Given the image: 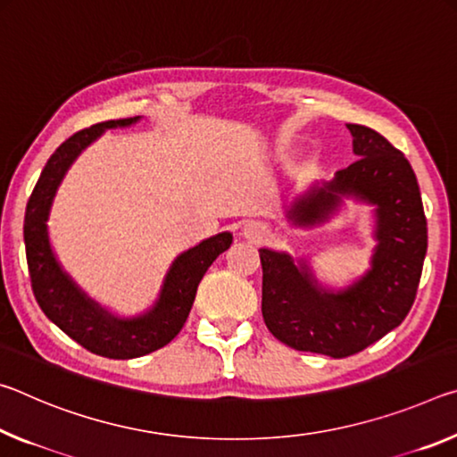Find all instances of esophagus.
<instances>
[{
	"label": "esophagus",
	"mask_w": 457,
	"mask_h": 457,
	"mask_svg": "<svg viewBox=\"0 0 457 457\" xmlns=\"http://www.w3.org/2000/svg\"><path fill=\"white\" fill-rule=\"evenodd\" d=\"M243 233H245V237H261V233H263V227H259L257 222H249V224H245V228H243Z\"/></svg>",
	"instance_id": "1"
}]
</instances>
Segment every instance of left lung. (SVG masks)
<instances>
[{"mask_svg":"<svg viewBox=\"0 0 457 457\" xmlns=\"http://www.w3.org/2000/svg\"><path fill=\"white\" fill-rule=\"evenodd\" d=\"M346 127L358 160L295 198L287 220L299 228L320 227L340 212L344 198L372 206L377 245L369 271L334 291L316 279L308 259L259 249L269 332L291 348L332 358L361 353L405 320L428 253V220L411 163L370 127Z\"/></svg>","mask_w":457,"mask_h":457,"instance_id":"1","label":"left lung"}]
</instances>
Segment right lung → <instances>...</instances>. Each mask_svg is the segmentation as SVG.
<instances>
[{"instance_id":"obj_1","label":"right lung","mask_w":457,"mask_h":457,"mask_svg":"<svg viewBox=\"0 0 457 457\" xmlns=\"http://www.w3.org/2000/svg\"><path fill=\"white\" fill-rule=\"evenodd\" d=\"M139 119L129 117L96 123L66 139L44 166L38 184L28 200L24 219L29 279L42 312L80 346L93 354L117 361L145 356L176 338L192 310L200 279L212 261L233 243V235L224 230L179 253L171 261L152 308L129 318L117 316L104 308L64 271L52 249L48 233L52 202L60 184L79 155L104 131L136 125Z\"/></svg>"}]
</instances>
